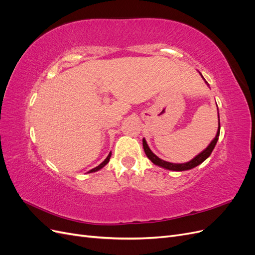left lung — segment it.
<instances>
[{
    "instance_id": "8db88e82",
    "label": "left lung",
    "mask_w": 255,
    "mask_h": 255,
    "mask_svg": "<svg viewBox=\"0 0 255 255\" xmlns=\"http://www.w3.org/2000/svg\"><path fill=\"white\" fill-rule=\"evenodd\" d=\"M200 75L202 76V79L205 81V79L203 78V75L200 73ZM205 83L207 84V82L205 81ZM208 85V84H207ZM217 111H218V107H217ZM219 134H220V119H219V112H218V130H217V134H216L214 139L211 141V143L208 144L206 148L201 152L199 153L197 156H195L191 160L187 161V163H183V164H173V163H169V161H166L164 159H160L158 156H156L155 154H154L151 149L149 148L148 143H146L145 139L143 138L142 139V145H143V150L145 155L148 156V158L152 161L154 165H156L158 167H161L164 169H167V170H172V171H185V170H190V169L195 168L197 166H199L200 164H202L203 161L211 155L216 143L218 141V138H219Z\"/></svg>"
}]
</instances>
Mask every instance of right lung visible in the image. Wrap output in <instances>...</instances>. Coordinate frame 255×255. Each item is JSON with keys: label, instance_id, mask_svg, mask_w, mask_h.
Instances as JSON below:
<instances>
[{"label": "right lung", "instance_id": "obj_1", "mask_svg": "<svg viewBox=\"0 0 255 255\" xmlns=\"http://www.w3.org/2000/svg\"><path fill=\"white\" fill-rule=\"evenodd\" d=\"M111 156H112V152L109 154V156H107L105 159H104V161H102L101 164H100L99 166H97L96 168H94V169H91V170H89L88 171V173H91V172H96V171H99L100 169H102L106 164H109V161H110V158H111Z\"/></svg>", "mask_w": 255, "mask_h": 255}]
</instances>
